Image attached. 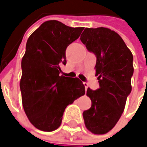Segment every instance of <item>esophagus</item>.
Masks as SVG:
<instances>
[{"label": "esophagus", "mask_w": 147, "mask_h": 147, "mask_svg": "<svg viewBox=\"0 0 147 147\" xmlns=\"http://www.w3.org/2000/svg\"><path fill=\"white\" fill-rule=\"evenodd\" d=\"M83 84H84V86H85V88H86V90L87 89V87H88V83H87V82H84V83H83Z\"/></svg>", "instance_id": "esophagus-1"}]
</instances>
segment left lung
<instances>
[{
    "mask_svg": "<svg viewBox=\"0 0 147 147\" xmlns=\"http://www.w3.org/2000/svg\"><path fill=\"white\" fill-rule=\"evenodd\" d=\"M80 39L96 57L94 69L99 84L95 90L87 89L91 107L82 116L88 130L104 134L119 121L130 94L133 54L121 37L108 28H86Z\"/></svg>",
    "mask_w": 147,
    "mask_h": 147,
    "instance_id": "obj_1",
    "label": "left lung"
}]
</instances>
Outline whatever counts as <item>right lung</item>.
I'll return each mask as SVG.
<instances>
[{
  "label": "right lung",
  "mask_w": 147,
  "mask_h": 147,
  "mask_svg": "<svg viewBox=\"0 0 147 147\" xmlns=\"http://www.w3.org/2000/svg\"><path fill=\"white\" fill-rule=\"evenodd\" d=\"M84 27H70L57 20L44 22L30 34L22 59V106L35 128L51 132L60 127L65 109L85 94L78 78L61 75L65 51Z\"/></svg>",
  "instance_id": "1"
}]
</instances>
